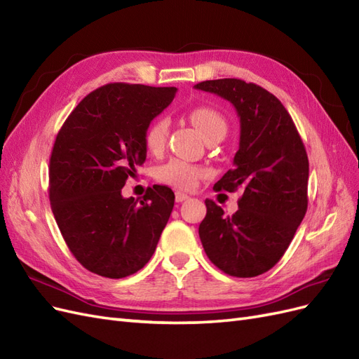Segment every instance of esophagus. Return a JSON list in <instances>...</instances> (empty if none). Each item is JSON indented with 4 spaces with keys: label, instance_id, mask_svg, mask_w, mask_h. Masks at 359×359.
<instances>
[{
    "label": "esophagus",
    "instance_id": "34e87169",
    "mask_svg": "<svg viewBox=\"0 0 359 359\" xmlns=\"http://www.w3.org/2000/svg\"><path fill=\"white\" fill-rule=\"evenodd\" d=\"M189 198H190L189 194L182 193V191H177V193H175V201H177V202H184V201H187Z\"/></svg>",
    "mask_w": 359,
    "mask_h": 359
}]
</instances>
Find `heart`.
I'll return each mask as SVG.
<instances>
[{"mask_svg": "<svg viewBox=\"0 0 359 359\" xmlns=\"http://www.w3.org/2000/svg\"><path fill=\"white\" fill-rule=\"evenodd\" d=\"M191 123L198 127L199 132L206 137L212 135H226L227 124L224 116L211 106H196L189 114ZM169 133V119L158 116L151 123L144 135L145 147L151 153H160L165 148ZM205 175V170L193 166L187 161L173 158L157 169V180L163 184L178 189H191L196 181Z\"/></svg>", "mask_w": 359, "mask_h": 359, "instance_id": "1", "label": "heart"}]
</instances>
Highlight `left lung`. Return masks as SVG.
<instances>
[{
    "label": "left lung",
    "instance_id": "8db88e82",
    "mask_svg": "<svg viewBox=\"0 0 359 359\" xmlns=\"http://www.w3.org/2000/svg\"><path fill=\"white\" fill-rule=\"evenodd\" d=\"M196 90L231 102L240 118L233 169L215 190L243 191L238 211L224 215L206 199L199 236L206 256L223 273L256 277L285 255L307 211L309 157L289 112L276 95L241 79H215Z\"/></svg>",
    "mask_w": 359,
    "mask_h": 359
}]
</instances>
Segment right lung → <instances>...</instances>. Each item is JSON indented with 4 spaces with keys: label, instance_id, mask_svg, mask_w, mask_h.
Here are the masks:
<instances>
[{
    "label": "right lung",
    "instance_id": "1",
    "mask_svg": "<svg viewBox=\"0 0 359 359\" xmlns=\"http://www.w3.org/2000/svg\"><path fill=\"white\" fill-rule=\"evenodd\" d=\"M175 93V86L107 83L74 107L57 135L50 208L70 252L94 274L132 276L156 252L175 194L153 186L137 203L121 189L147 158V127Z\"/></svg>",
    "mask_w": 359,
    "mask_h": 359
}]
</instances>
